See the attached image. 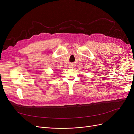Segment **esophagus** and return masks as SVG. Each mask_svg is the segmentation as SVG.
<instances>
[{
    "label": "esophagus",
    "mask_w": 134,
    "mask_h": 134,
    "mask_svg": "<svg viewBox=\"0 0 134 134\" xmlns=\"http://www.w3.org/2000/svg\"><path fill=\"white\" fill-rule=\"evenodd\" d=\"M74 66L73 65H69V68H73Z\"/></svg>",
    "instance_id": "esophagus-1"
}]
</instances>
